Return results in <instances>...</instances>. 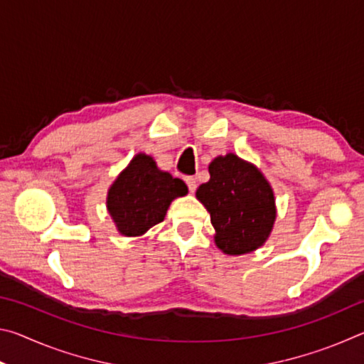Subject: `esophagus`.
Here are the masks:
<instances>
[{
  "label": "esophagus",
  "mask_w": 364,
  "mask_h": 364,
  "mask_svg": "<svg viewBox=\"0 0 364 364\" xmlns=\"http://www.w3.org/2000/svg\"><path fill=\"white\" fill-rule=\"evenodd\" d=\"M184 181H186V184H188L189 193H194V191H196V186H197V184H196V178H193V176H188L186 180H184Z\"/></svg>",
  "instance_id": "obj_1"
}]
</instances>
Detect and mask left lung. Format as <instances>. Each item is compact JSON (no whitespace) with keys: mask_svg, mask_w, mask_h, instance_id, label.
<instances>
[{"mask_svg":"<svg viewBox=\"0 0 364 364\" xmlns=\"http://www.w3.org/2000/svg\"><path fill=\"white\" fill-rule=\"evenodd\" d=\"M210 180L196 197L210 213L215 244L226 255L250 254L268 241L276 215L274 191L257 165L236 154L215 157Z\"/></svg>","mask_w":364,"mask_h":364,"instance_id":"1","label":"left lung"}]
</instances>
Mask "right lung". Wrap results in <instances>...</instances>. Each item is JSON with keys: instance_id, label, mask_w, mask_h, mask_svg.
<instances>
[{"instance_id": "add662e5", "label": "right lung", "mask_w": 364, "mask_h": 364, "mask_svg": "<svg viewBox=\"0 0 364 364\" xmlns=\"http://www.w3.org/2000/svg\"><path fill=\"white\" fill-rule=\"evenodd\" d=\"M186 194L183 180L138 152L109 186L106 207L122 236L139 237L165 218L171 202Z\"/></svg>"}]
</instances>
